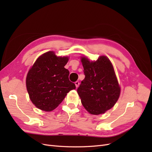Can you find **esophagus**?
I'll use <instances>...</instances> for the list:
<instances>
[{"mask_svg": "<svg viewBox=\"0 0 152 152\" xmlns=\"http://www.w3.org/2000/svg\"><path fill=\"white\" fill-rule=\"evenodd\" d=\"M75 86H76V87H77H77L79 86V84H80L79 82V81H76V82H75Z\"/></svg>", "mask_w": 152, "mask_h": 152, "instance_id": "34e87169", "label": "esophagus"}]
</instances>
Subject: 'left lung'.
<instances>
[{
    "instance_id": "obj_1",
    "label": "left lung",
    "mask_w": 152,
    "mask_h": 152,
    "mask_svg": "<svg viewBox=\"0 0 152 152\" xmlns=\"http://www.w3.org/2000/svg\"><path fill=\"white\" fill-rule=\"evenodd\" d=\"M85 79L78 87L81 102L93 115L104 113L116 103L121 93L114 69L110 59L100 56L96 61L81 57Z\"/></svg>"
}]
</instances>
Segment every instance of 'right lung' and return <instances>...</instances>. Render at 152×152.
I'll return each mask as SVG.
<instances>
[{
    "label": "right lung",
    "instance_id": "1",
    "mask_svg": "<svg viewBox=\"0 0 152 152\" xmlns=\"http://www.w3.org/2000/svg\"><path fill=\"white\" fill-rule=\"evenodd\" d=\"M68 57L56 56L49 51L39 56L28 72L26 89L31 102L37 108L50 112L58 107L69 91L76 88L68 79L65 67Z\"/></svg>",
    "mask_w": 152,
    "mask_h": 152
}]
</instances>
